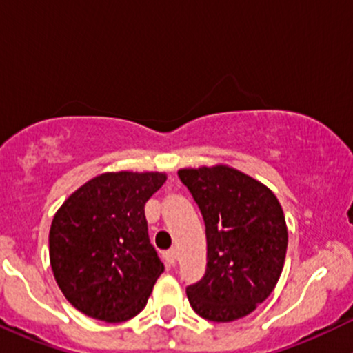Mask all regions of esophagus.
Returning <instances> with one entry per match:
<instances>
[{
	"label": "esophagus",
	"mask_w": 353,
	"mask_h": 353,
	"mask_svg": "<svg viewBox=\"0 0 353 353\" xmlns=\"http://www.w3.org/2000/svg\"><path fill=\"white\" fill-rule=\"evenodd\" d=\"M164 259H165V262H168V265L174 267V265H176V262H177V250L176 249L168 250V252L164 254Z\"/></svg>",
	"instance_id": "34e87169"
}]
</instances>
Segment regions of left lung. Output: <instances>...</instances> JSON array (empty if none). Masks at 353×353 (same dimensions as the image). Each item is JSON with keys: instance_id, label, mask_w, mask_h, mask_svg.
Listing matches in <instances>:
<instances>
[{"instance_id": "obj_1", "label": "left lung", "mask_w": 353, "mask_h": 353, "mask_svg": "<svg viewBox=\"0 0 353 353\" xmlns=\"http://www.w3.org/2000/svg\"><path fill=\"white\" fill-rule=\"evenodd\" d=\"M177 174L199 205L208 239V269L188 287L190 307L210 322L245 317L282 274L289 234L281 202L262 182L224 164Z\"/></svg>"}]
</instances>
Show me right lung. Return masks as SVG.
Masks as SVG:
<instances>
[{"mask_svg": "<svg viewBox=\"0 0 353 353\" xmlns=\"http://www.w3.org/2000/svg\"><path fill=\"white\" fill-rule=\"evenodd\" d=\"M164 172H104L71 194L50 229L61 292L84 315L109 323L136 317L164 264L149 242L144 205Z\"/></svg>", "mask_w": 353, "mask_h": 353, "instance_id": "add662e5", "label": "right lung"}]
</instances>
